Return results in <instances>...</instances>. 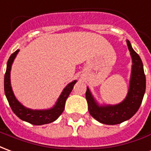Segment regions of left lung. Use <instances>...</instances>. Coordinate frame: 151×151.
<instances>
[{
    "instance_id": "obj_1",
    "label": "left lung",
    "mask_w": 151,
    "mask_h": 151,
    "mask_svg": "<svg viewBox=\"0 0 151 151\" xmlns=\"http://www.w3.org/2000/svg\"><path fill=\"white\" fill-rule=\"evenodd\" d=\"M127 45L132 57V66L129 92L124 100L117 105L99 106L87 87L85 97L89 114L104 124H118L132 118L138 111L146 92V76L142 59L133 50L129 40H127Z\"/></svg>"
}]
</instances>
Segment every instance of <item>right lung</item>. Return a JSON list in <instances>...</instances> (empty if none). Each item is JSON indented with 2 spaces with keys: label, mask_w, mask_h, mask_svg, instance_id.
Masks as SVG:
<instances>
[{
  "label": "right lung",
  "mask_w": 151,
  "mask_h": 151,
  "mask_svg": "<svg viewBox=\"0 0 151 151\" xmlns=\"http://www.w3.org/2000/svg\"><path fill=\"white\" fill-rule=\"evenodd\" d=\"M19 52V50H17L13 53L9 60L7 62V67L5 74V81H4V88H5V93L6 98L9 101V104L12 109L13 112L15 114L19 119L28 122L30 124L34 125H42L50 124L52 122L55 121L61 115L63 112L65 108L66 100L70 95V92L73 89L75 84L76 81H74L68 84L64 88L63 91L59 96V98L57 101L56 104L54 106L48 110H32L29 108L25 107L23 105L19 102L15 96L14 94L10 84V70L13 62L15 58L16 55Z\"/></svg>",
  "instance_id": "add662e5"
}]
</instances>
